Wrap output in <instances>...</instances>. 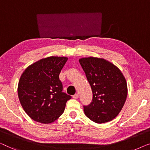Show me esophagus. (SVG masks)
Masks as SVG:
<instances>
[{
	"instance_id": "34e87169",
	"label": "esophagus",
	"mask_w": 150,
	"mask_h": 150,
	"mask_svg": "<svg viewBox=\"0 0 150 150\" xmlns=\"http://www.w3.org/2000/svg\"><path fill=\"white\" fill-rule=\"evenodd\" d=\"M78 97H79V94L78 93H77V94H74V95L73 96V98H78Z\"/></svg>"
}]
</instances>
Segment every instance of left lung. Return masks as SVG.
I'll return each instance as SVG.
<instances>
[{
	"instance_id": "left-lung-1",
	"label": "left lung",
	"mask_w": 150,
	"mask_h": 150,
	"mask_svg": "<svg viewBox=\"0 0 150 150\" xmlns=\"http://www.w3.org/2000/svg\"><path fill=\"white\" fill-rule=\"evenodd\" d=\"M79 63L91 86L93 98L83 106L85 115L92 121L109 122L122 110L128 94L125 77L117 67L103 58H80Z\"/></svg>"
}]
</instances>
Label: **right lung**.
<instances>
[{
	"label": "right lung",
	"instance_id": "add662e5",
	"mask_svg": "<svg viewBox=\"0 0 150 150\" xmlns=\"http://www.w3.org/2000/svg\"><path fill=\"white\" fill-rule=\"evenodd\" d=\"M67 57L43 58L27 67L21 75L18 94L23 109L31 119L50 124L62 114L70 95L62 92L59 79Z\"/></svg>",
	"mask_w": 150,
	"mask_h": 150
}]
</instances>
